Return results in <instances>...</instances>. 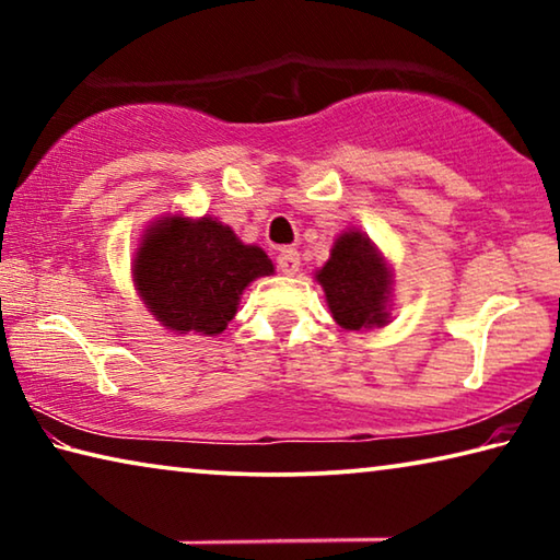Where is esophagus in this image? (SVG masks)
Instances as JSON below:
<instances>
[{
  "label": "esophagus",
  "mask_w": 560,
  "mask_h": 560,
  "mask_svg": "<svg viewBox=\"0 0 560 560\" xmlns=\"http://www.w3.org/2000/svg\"><path fill=\"white\" fill-rule=\"evenodd\" d=\"M277 267L281 273H287V277H291V273H296L299 267H301V257L296 249H281L279 257H277Z\"/></svg>",
  "instance_id": "1"
}]
</instances>
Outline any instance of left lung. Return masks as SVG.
Listing matches in <instances>:
<instances>
[{"mask_svg": "<svg viewBox=\"0 0 560 560\" xmlns=\"http://www.w3.org/2000/svg\"><path fill=\"white\" fill-rule=\"evenodd\" d=\"M334 318L348 330L383 326L387 320L390 271L368 236L346 232L330 249L326 267L316 273Z\"/></svg>", "mask_w": 560, "mask_h": 560, "instance_id": "left-lung-1", "label": "left lung"}]
</instances>
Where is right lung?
<instances>
[{
	"label": "right lung",
	"instance_id": "1",
	"mask_svg": "<svg viewBox=\"0 0 560 560\" xmlns=\"http://www.w3.org/2000/svg\"><path fill=\"white\" fill-rule=\"evenodd\" d=\"M273 273L259 246L242 244L212 217H165L145 234L132 267L136 287L163 326L217 336L234 318L242 291Z\"/></svg>",
	"mask_w": 560,
	"mask_h": 560
}]
</instances>
